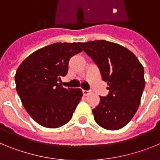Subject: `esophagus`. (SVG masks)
Instances as JSON below:
<instances>
[{
    "label": "esophagus",
    "mask_w": 160,
    "mask_h": 160,
    "mask_svg": "<svg viewBox=\"0 0 160 160\" xmlns=\"http://www.w3.org/2000/svg\"><path fill=\"white\" fill-rule=\"evenodd\" d=\"M82 93H83V94H84V95H88V94H90V93H91V90H82Z\"/></svg>",
    "instance_id": "1"
}]
</instances>
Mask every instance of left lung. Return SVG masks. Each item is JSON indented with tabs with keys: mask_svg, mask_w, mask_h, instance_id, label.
<instances>
[{
	"mask_svg": "<svg viewBox=\"0 0 160 160\" xmlns=\"http://www.w3.org/2000/svg\"><path fill=\"white\" fill-rule=\"evenodd\" d=\"M91 58L107 83L109 94L100 96L93 109L95 122L107 130L125 127L136 113L145 87L144 70L134 53L127 48L105 40L79 42Z\"/></svg>",
	"mask_w": 160,
	"mask_h": 160,
	"instance_id": "8db88e82",
	"label": "left lung"
}]
</instances>
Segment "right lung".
Wrapping results in <instances>:
<instances>
[{"instance_id":"add662e5","label":"right lung","mask_w":160,"mask_h":160,"mask_svg":"<svg viewBox=\"0 0 160 160\" xmlns=\"http://www.w3.org/2000/svg\"><path fill=\"white\" fill-rule=\"evenodd\" d=\"M82 51L78 43L58 42L31 53L18 68L17 92L28 114L42 127L60 128L71 119L82 91L58 82L66 75L70 58Z\"/></svg>"}]
</instances>
